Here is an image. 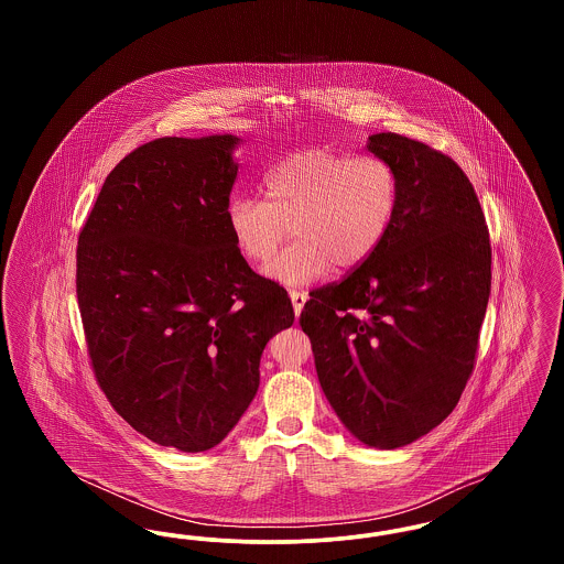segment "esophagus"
<instances>
[{
	"label": "esophagus",
	"instance_id": "1",
	"mask_svg": "<svg viewBox=\"0 0 564 564\" xmlns=\"http://www.w3.org/2000/svg\"><path fill=\"white\" fill-rule=\"evenodd\" d=\"M290 297H292V306H294L295 317H300V313H302V308H304V304H306L308 295L304 294V292L292 290V292H290Z\"/></svg>",
	"mask_w": 564,
	"mask_h": 564
}]
</instances>
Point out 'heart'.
<instances>
[{
	"mask_svg": "<svg viewBox=\"0 0 564 564\" xmlns=\"http://www.w3.org/2000/svg\"><path fill=\"white\" fill-rule=\"evenodd\" d=\"M264 198L237 194L226 228L239 253L262 264L293 226L299 239L264 267L270 281L300 288L334 267L359 269L387 239L400 205V177L380 156L306 148L264 173Z\"/></svg>",
	"mask_w": 564,
	"mask_h": 564,
	"instance_id": "1",
	"label": "heart"
}]
</instances>
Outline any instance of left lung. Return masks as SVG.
Returning a JSON list of instances; mask_svg holds the SVG:
<instances>
[{"mask_svg":"<svg viewBox=\"0 0 564 564\" xmlns=\"http://www.w3.org/2000/svg\"><path fill=\"white\" fill-rule=\"evenodd\" d=\"M366 150L398 171V214L366 264L311 294L300 325L340 423L361 444L393 451L437 427L467 384L490 241L455 161L395 133L370 134Z\"/></svg>","mask_w":564,"mask_h":564,"instance_id":"1","label":"left lung"}]
</instances>
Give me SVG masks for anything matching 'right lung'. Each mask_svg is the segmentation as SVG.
<instances>
[{
	"instance_id": "right-lung-1",
	"label": "right lung",
	"mask_w": 564,
	"mask_h": 564,
	"mask_svg": "<svg viewBox=\"0 0 564 564\" xmlns=\"http://www.w3.org/2000/svg\"><path fill=\"white\" fill-rule=\"evenodd\" d=\"M237 134L162 137L109 173L78 239V304L113 410L182 453L217 446L253 402L260 357L294 323L226 228Z\"/></svg>"
}]
</instances>
